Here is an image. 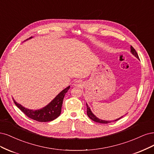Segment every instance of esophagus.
Returning a JSON list of instances; mask_svg holds the SVG:
<instances>
[{
	"mask_svg": "<svg viewBox=\"0 0 154 154\" xmlns=\"http://www.w3.org/2000/svg\"><path fill=\"white\" fill-rule=\"evenodd\" d=\"M74 86H78V87H81L83 86V82L80 80H77L74 82Z\"/></svg>",
	"mask_w": 154,
	"mask_h": 154,
	"instance_id": "esophagus-1",
	"label": "esophagus"
}]
</instances>
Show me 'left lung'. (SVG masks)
<instances>
[{
	"label": "left lung",
	"instance_id": "obj_1",
	"mask_svg": "<svg viewBox=\"0 0 154 154\" xmlns=\"http://www.w3.org/2000/svg\"><path fill=\"white\" fill-rule=\"evenodd\" d=\"M131 52H132V54H133V55L135 56L137 59H140V58H139L137 53L136 52V50H135L134 48H133L132 46H131ZM86 106H87V115H88V117L90 118L91 119V120H92L93 121L98 122V123H108L111 122V121H105V120H100V119H98V118H97V117L92 113L91 111L90 110V108L89 107V106H88L87 103H86ZM122 117H123V116H122V117H120V118H119L118 119H116V120H115V121H118V120H120V119L122 118Z\"/></svg>",
	"mask_w": 154,
	"mask_h": 154
}]
</instances>
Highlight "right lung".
I'll use <instances>...</instances> for the list:
<instances>
[{"instance_id": "1", "label": "right lung", "mask_w": 154, "mask_h": 154, "mask_svg": "<svg viewBox=\"0 0 154 154\" xmlns=\"http://www.w3.org/2000/svg\"><path fill=\"white\" fill-rule=\"evenodd\" d=\"M31 38L32 37H31L30 38ZM69 89H70V86L67 87L61 92L59 93L55 97V98L51 103H49L47 106L41 109L36 111L28 109L23 107L20 104H19L17 103V102L14 101L13 98V99L15 105L27 117L39 122H51L55 120L56 118H57L60 115L63 98Z\"/></svg>"}]
</instances>
